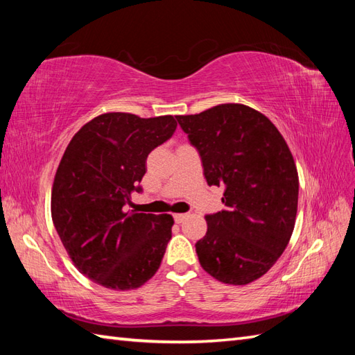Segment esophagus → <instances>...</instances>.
<instances>
[{
    "instance_id": "34e87169",
    "label": "esophagus",
    "mask_w": 355,
    "mask_h": 355,
    "mask_svg": "<svg viewBox=\"0 0 355 355\" xmlns=\"http://www.w3.org/2000/svg\"><path fill=\"white\" fill-rule=\"evenodd\" d=\"M187 218V215L186 214H175L173 215V220H175V223L177 224H180V223H183L184 220Z\"/></svg>"
}]
</instances>
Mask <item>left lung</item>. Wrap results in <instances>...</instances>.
<instances>
[{
    "label": "left lung",
    "mask_w": 355,
    "mask_h": 355,
    "mask_svg": "<svg viewBox=\"0 0 355 355\" xmlns=\"http://www.w3.org/2000/svg\"><path fill=\"white\" fill-rule=\"evenodd\" d=\"M198 149L209 186H224V209L207 215L195 248L216 281L247 285L275 266L297 214L299 177L291 150L270 119L243 103L177 116Z\"/></svg>",
    "instance_id": "1"
}]
</instances>
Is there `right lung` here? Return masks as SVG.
Wrapping results in <instances>:
<instances>
[{
	"label": "right lung",
	"instance_id": "right-lung-1",
	"mask_svg": "<svg viewBox=\"0 0 355 355\" xmlns=\"http://www.w3.org/2000/svg\"><path fill=\"white\" fill-rule=\"evenodd\" d=\"M175 128L172 116L105 112L74 134L58 166L53 224L74 267L105 288H139L160 268L173 218L126 205L141 191L149 153Z\"/></svg>",
	"mask_w": 355,
	"mask_h": 355
}]
</instances>
